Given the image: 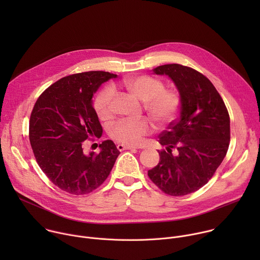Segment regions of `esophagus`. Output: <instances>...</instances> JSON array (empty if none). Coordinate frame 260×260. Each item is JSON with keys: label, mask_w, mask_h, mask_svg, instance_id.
<instances>
[{"label": "esophagus", "mask_w": 260, "mask_h": 260, "mask_svg": "<svg viewBox=\"0 0 260 260\" xmlns=\"http://www.w3.org/2000/svg\"><path fill=\"white\" fill-rule=\"evenodd\" d=\"M117 149L119 151H123V150H134L137 149V147L135 146H127V145H123V144H118L117 145Z\"/></svg>", "instance_id": "obj_1"}]
</instances>
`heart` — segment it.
Returning a JSON list of instances; mask_svg holds the SVG:
<instances>
[{"label": "heart", "mask_w": 260, "mask_h": 260, "mask_svg": "<svg viewBox=\"0 0 260 260\" xmlns=\"http://www.w3.org/2000/svg\"><path fill=\"white\" fill-rule=\"evenodd\" d=\"M122 83L133 95L143 101L147 112L159 125H167L175 120L181 105L178 91L165 89L162 81L146 75L124 79ZM114 92V88L108 85L96 95L93 108L100 119L106 120L112 116ZM151 131L152 125L146 118L139 120L122 119L110 126L109 134L119 143L136 146Z\"/></svg>", "instance_id": "b5f03b06"}]
</instances>
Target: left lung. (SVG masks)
I'll return each instance as SVG.
<instances>
[{
  "label": "left lung",
  "mask_w": 260,
  "mask_h": 260,
  "mask_svg": "<svg viewBox=\"0 0 260 260\" xmlns=\"http://www.w3.org/2000/svg\"><path fill=\"white\" fill-rule=\"evenodd\" d=\"M153 72L174 81L181 106L179 117L159 135L166 150H158L159 162L148 176L166 194L186 196L207 184L224 159L231 141L230 114L213 83L197 70L170 63Z\"/></svg>",
  "instance_id": "8db88e82"
}]
</instances>
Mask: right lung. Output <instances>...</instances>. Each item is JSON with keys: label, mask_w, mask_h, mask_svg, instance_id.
Instances as JSON below:
<instances>
[{"label": "right lung", "mask_w": 260, "mask_h": 260, "mask_svg": "<svg viewBox=\"0 0 260 260\" xmlns=\"http://www.w3.org/2000/svg\"><path fill=\"white\" fill-rule=\"evenodd\" d=\"M116 77L103 71L73 74L51 84L35 103L28 127L35 158L55 186L68 193L82 196L95 190L120 154L111 140L100 144V153L83 151L86 140L103 134L92 107L93 93Z\"/></svg>", "instance_id": "obj_1"}]
</instances>
